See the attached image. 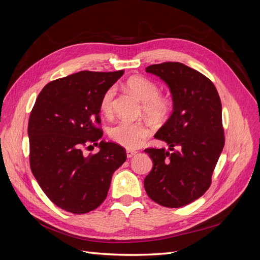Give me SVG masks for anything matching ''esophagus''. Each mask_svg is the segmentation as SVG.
I'll return each mask as SVG.
<instances>
[{"label": "esophagus", "instance_id": "obj_1", "mask_svg": "<svg viewBox=\"0 0 260 260\" xmlns=\"http://www.w3.org/2000/svg\"><path fill=\"white\" fill-rule=\"evenodd\" d=\"M125 154H127L128 158H131L132 156H135L137 154V152L136 151H131V149H127V151H125Z\"/></svg>", "mask_w": 260, "mask_h": 260}]
</instances>
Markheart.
I'll use <instances>...</instances> for the list:
<instances>
[{"label":"heart","instance_id":"heart-1","mask_svg":"<svg viewBox=\"0 0 260 260\" xmlns=\"http://www.w3.org/2000/svg\"><path fill=\"white\" fill-rule=\"evenodd\" d=\"M127 86L143 102L144 113L152 118H162L166 116L171 107L168 98L158 94V85L143 76H133L127 81ZM115 88L112 86L105 91L101 100V111L104 114L112 112ZM149 135V129L141 122L120 120L109 130V136L119 145L130 149L137 148L143 143Z\"/></svg>","mask_w":260,"mask_h":260}]
</instances>
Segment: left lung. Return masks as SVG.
Listing matches in <instances>:
<instances>
[{
	"label": "left lung",
	"mask_w": 260,
	"mask_h": 260,
	"mask_svg": "<svg viewBox=\"0 0 260 260\" xmlns=\"http://www.w3.org/2000/svg\"><path fill=\"white\" fill-rule=\"evenodd\" d=\"M145 72L167 84L172 113L154 136L171 152L145 149L153 168L144 187L157 204L179 208L200 199L210 185L224 145L221 101L208 78L182 62L151 65Z\"/></svg>",
	"instance_id": "obj_1"
}]
</instances>
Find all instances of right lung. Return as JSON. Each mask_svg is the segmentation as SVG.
<instances>
[{
  "label": "right lung",
  "instance_id": "1",
  "mask_svg": "<svg viewBox=\"0 0 260 260\" xmlns=\"http://www.w3.org/2000/svg\"><path fill=\"white\" fill-rule=\"evenodd\" d=\"M122 75L79 72L48 83L36 100L28 123L31 171L46 196L66 211L98 208L127 159L120 145L97 142L103 137L96 127L102 96ZM90 143L100 151L85 156L83 147Z\"/></svg>",
  "mask_w": 260,
  "mask_h": 260
}]
</instances>
